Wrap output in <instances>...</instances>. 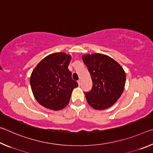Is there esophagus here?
I'll list each match as a JSON object with an SVG mask.
<instances>
[{
	"mask_svg": "<svg viewBox=\"0 0 153 153\" xmlns=\"http://www.w3.org/2000/svg\"><path fill=\"white\" fill-rule=\"evenodd\" d=\"M77 83H78L79 86H80V85H81V84H82V81L79 79V80H78V81H77Z\"/></svg>",
	"mask_w": 153,
	"mask_h": 153,
	"instance_id": "obj_1",
	"label": "esophagus"
}]
</instances>
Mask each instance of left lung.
<instances>
[{
  "label": "left lung",
  "mask_w": 153,
  "mask_h": 153,
  "mask_svg": "<svg viewBox=\"0 0 153 153\" xmlns=\"http://www.w3.org/2000/svg\"><path fill=\"white\" fill-rule=\"evenodd\" d=\"M92 81V90L85 92L92 108L104 110L117 102L123 92L126 75L120 64L110 56L100 53L82 56Z\"/></svg>",
  "instance_id": "obj_1"
}]
</instances>
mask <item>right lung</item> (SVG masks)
Instances as JSON below:
<instances>
[{
    "label": "right lung",
    "mask_w": 153,
    "mask_h": 153,
    "mask_svg": "<svg viewBox=\"0 0 153 153\" xmlns=\"http://www.w3.org/2000/svg\"><path fill=\"white\" fill-rule=\"evenodd\" d=\"M71 56L55 53L44 58L31 74L30 82L33 97L43 107L53 111L68 105L71 92L78 86L68 69Z\"/></svg>",
    "instance_id": "right-lung-1"
}]
</instances>
